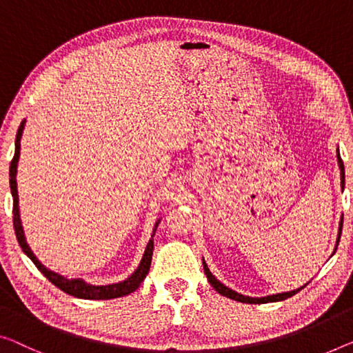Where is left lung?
I'll list each match as a JSON object with an SVG mask.
<instances>
[{"mask_svg":"<svg viewBox=\"0 0 353 353\" xmlns=\"http://www.w3.org/2000/svg\"><path fill=\"white\" fill-rule=\"evenodd\" d=\"M338 165H339V170H341V188H344L345 185V171H344V163L341 160V155H339V149H338ZM341 231H343V217H341V222H339V233H338V239H336V247L339 244V239H341ZM336 247H334V252H336ZM333 252V254H334ZM203 268H204V274H206L208 281L210 285L215 288V292L223 294V296H227L230 299H234V301H239V303H250V304H265V303H276V301H283V299L293 296V294H296L299 290H303L304 287L307 285V283H304L303 287L296 288V290H290V292H282V293H276V294H268V296H260V298H254V296H245V294H241L238 292L231 290L228 288L225 283H222L219 281L217 277H215L212 272L206 265V261L203 259Z\"/></svg>","mask_w":353,"mask_h":353,"instance_id":"obj_1","label":"left lung"}]
</instances>
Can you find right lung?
Masks as SVG:
<instances>
[{"mask_svg":"<svg viewBox=\"0 0 353 353\" xmlns=\"http://www.w3.org/2000/svg\"><path fill=\"white\" fill-rule=\"evenodd\" d=\"M25 123H26V119L22 120V123H20L19 130H17V136H15L14 159H12V161H10V166H9V185H10V193H12V201H14V208H12L14 231H15V236H17L20 247H22L23 254L34 263L36 268H38L42 274L49 279V281L54 283L55 287H59L60 290H63L68 294H71V296H76L81 299H114V298L126 296V294L138 290L141 283L144 282L145 276L149 274L152 254H154V236H155L157 228H159V223L161 219H159L155 222L154 231H152L149 243H147V245H145L143 259H141L138 268L133 271V274L126 277L125 281H120L115 283H106V285H93V283H88L81 277L68 279V277L61 276V274H59V272L52 271L47 266L42 265V263L38 260V256L33 254V250H31V247L28 245V243H26V238H25L22 219H20L19 193H17V166H19V159H20V139H22Z\"/></svg>","mask_w":353,"mask_h":353,"instance_id":"add662e5","label":"right lung"}]
</instances>
